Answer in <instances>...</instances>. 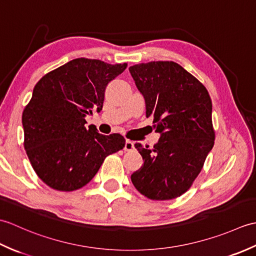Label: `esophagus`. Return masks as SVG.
Instances as JSON below:
<instances>
[{"label": "esophagus", "instance_id": "34e87169", "mask_svg": "<svg viewBox=\"0 0 256 256\" xmlns=\"http://www.w3.org/2000/svg\"><path fill=\"white\" fill-rule=\"evenodd\" d=\"M134 150V143L132 140H125V144H124V150L130 152V150Z\"/></svg>", "mask_w": 256, "mask_h": 256}]
</instances>
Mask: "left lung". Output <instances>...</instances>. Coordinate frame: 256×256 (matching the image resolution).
Instances as JSON below:
<instances>
[{
	"instance_id": "obj_1",
	"label": "left lung",
	"mask_w": 256,
	"mask_h": 256,
	"mask_svg": "<svg viewBox=\"0 0 256 256\" xmlns=\"http://www.w3.org/2000/svg\"><path fill=\"white\" fill-rule=\"evenodd\" d=\"M160 138L152 150L135 144L144 164L131 175L153 200L177 198L192 186L214 144L212 102L204 86L180 64L150 62L128 68Z\"/></svg>"
}]
</instances>
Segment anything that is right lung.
Returning <instances> with one entry per match:
<instances>
[{"label": "right lung", "mask_w": 256, "mask_h": 256, "mask_svg": "<svg viewBox=\"0 0 256 256\" xmlns=\"http://www.w3.org/2000/svg\"><path fill=\"white\" fill-rule=\"evenodd\" d=\"M126 66L77 58L36 84L22 116L24 148L47 186L60 192L84 187L108 155L124 148L122 135H102L94 125L86 128L84 118L102 110L108 84Z\"/></svg>", "instance_id": "obj_1"}]
</instances>
